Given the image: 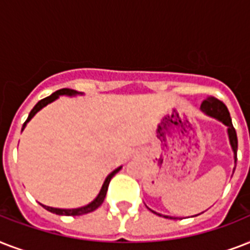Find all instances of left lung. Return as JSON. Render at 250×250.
Instances as JSON below:
<instances>
[{
    "instance_id": "obj_1",
    "label": "left lung",
    "mask_w": 250,
    "mask_h": 250,
    "mask_svg": "<svg viewBox=\"0 0 250 250\" xmlns=\"http://www.w3.org/2000/svg\"><path fill=\"white\" fill-rule=\"evenodd\" d=\"M201 111L205 114V115H208V117L222 122V123H223V125L227 127L229 145H231V149H232L233 160H235V167H233V171H235V168H236V161H237V157H236L237 136H236V131H235V128H233V125H232L231 117H229V109L226 107V105L222 101H219V100H217V98H214V97H209L208 100H205V101L202 102ZM152 213L157 214V215H162V214L156 213V211H153V210H152ZM164 217L165 218H172V217H168V215H164Z\"/></svg>"
}]
</instances>
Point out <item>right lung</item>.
I'll list each match as a JSON object with an SVG mask.
<instances>
[{
    "label": "right lung",
    "mask_w": 250,
    "mask_h": 250,
    "mask_svg": "<svg viewBox=\"0 0 250 250\" xmlns=\"http://www.w3.org/2000/svg\"><path fill=\"white\" fill-rule=\"evenodd\" d=\"M82 92H78V90H74V89H68V88H63V89H60L57 90V92H54V93H52L49 97H45L42 98L41 101H39L35 105V107H33L32 110H31V113H29L28 118H27V121L24 122V125H23V127H21V131L25 128V125H27V123H28L31 119H32L35 115H36L39 111H40L42 107H45L46 105H49V104H52V102H54L57 100V98H60V96H68V97H75V96H82ZM121 167H118V168H115V170L111 172V174L107 175V178L105 179V182H104V184H102V188L101 190H100V193L97 194V197L94 198L93 201L89 202L88 205L85 206H82V208H76V209H58V208H52V206H46V205H41L44 206V209H46L48 211H50V213H54V214H58V215H72V217H75V215H83V214H86V213H90V211H93V210H96L98 208V206L102 205V202H104V200H105L106 197V192H107V187H109V183L110 180H111V178H113L114 175L117 174L118 171L121 170Z\"/></svg>",
    "instance_id": "right-lung-1"
}]
</instances>
